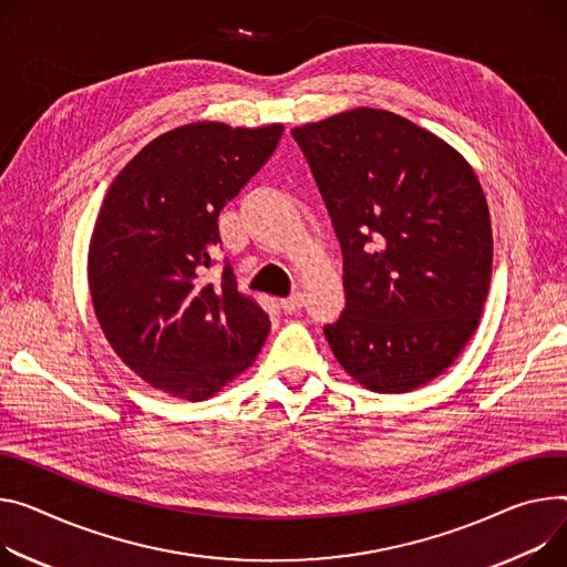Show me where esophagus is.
<instances>
[{"label": "esophagus", "mask_w": 567, "mask_h": 567, "mask_svg": "<svg viewBox=\"0 0 567 567\" xmlns=\"http://www.w3.org/2000/svg\"><path fill=\"white\" fill-rule=\"evenodd\" d=\"M280 307H282V310L285 312H298L300 310V307H302V293L300 291H293V293H289L287 298H282L280 300Z\"/></svg>", "instance_id": "1"}]
</instances>
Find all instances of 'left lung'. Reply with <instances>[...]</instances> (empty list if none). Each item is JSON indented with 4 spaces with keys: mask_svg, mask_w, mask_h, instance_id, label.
I'll list each match as a JSON object with an SVG mask.
<instances>
[{
    "mask_svg": "<svg viewBox=\"0 0 567 567\" xmlns=\"http://www.w3.org/2000/svg\"><path fill=\"white\" fill-rule=\"evenodd\" d=\"M291 135L343 252L346 310L323 328L337 362L371 391H414L480 326L493 265L482 185L450 144L386 111Z\"/></svg>",
    "mask_w": 567,
    "mask_h": 567,
    "instance_id": "8db88e82",
    "label": "left lung"
}]
</instances>
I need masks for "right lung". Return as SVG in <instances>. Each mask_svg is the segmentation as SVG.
Instances as JSON below:
<instances>
[{"label":"right lung","instance_id":"1","mask_svg":"<svg viewBox=\"0 0 567 567\" xmlns=\"http://www.w3.org/2000/svg\"><path fill=\"white\" fill-rule=\"evenodd\" d=\"M282 124L198 122L148 142L113 181L87 255L101 330L122 362L174 398L205 400L246 371L271 321L237 291L230 265L205 269L219 213L271 158Z\"/></svg>","mask_w":567,"mask_h":567}]
</instances>
